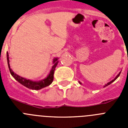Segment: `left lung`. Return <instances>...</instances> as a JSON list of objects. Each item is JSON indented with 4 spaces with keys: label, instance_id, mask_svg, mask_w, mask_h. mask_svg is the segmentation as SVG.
<instances>
[{
    "label": "left lung",
    "instance_id": "left-lung-1",
    "mask_svg": "<svg viewBox=\"0 0 128 128\" xmlns=\"http://www.w3.org/2000/svg\"><path fill=\"white\" fill-rule=\"evenodd\" d=\"M120 73H121V72H120L119 73H118V74H117V76H116V77H115V78H114V80H112V81H110V82H108V83H107V84H105V85H104V87H106V86H108V85H109V84H110L111 83H112V82H114V81H115V80H117V78H118V76H120ZM79 82H80V84H82V83H81V82H80V81H79Z\"/></svg>",
    "mask_w": 128,
    "mask_h": 128
}]
</instances>
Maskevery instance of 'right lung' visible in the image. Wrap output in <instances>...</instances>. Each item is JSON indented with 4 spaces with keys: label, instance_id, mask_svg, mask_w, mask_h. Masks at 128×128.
<instances>
[{
    "label": "right lung",
    "instance_id": "right-lung-1",
    "mask_svg": "<svg viewBox=\"0 0 128 128\" xmlns=\"http://www.w3.org/2000/svg\"><path fill=\"white\" fill-rule=\"evenodd\" d=\"M7 61H8V67L10 69V73H11V76L15 79L16 81L18 82H20V84H22L24 86L27 87L28 88L30 89V90H38L40 89L45 88L46 86L50 85L52 82L53 80H54V70L56 68V66H57L58 63V58H54L53 59L52 63L53 65L52 66L51 70H50L49 74L47 75V76L46 78H44V80H42L40 81H32V80H28L26 78H23V77L20 76L19 75L14 73L12 69L10 67V59H9V54L7 52Z\"/></svg>",
    "mask_w": 128,
    "mask_h": 128
}]
</instances>
